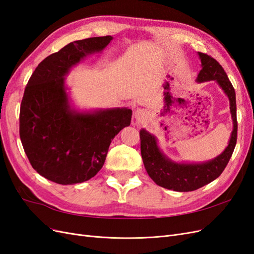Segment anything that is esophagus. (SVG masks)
Wrapping results in <instances>:
<instances>
[{
    "label": "esophagus",
    "instance_id": "1",
    "mask_svg": "<svg viewBox=\"0 0 254 254\" xmlns=\"http://www.w3.org/2000/svg\"><path fill=\"white\" fill-rule=\"evenodd\" d=\"M144 115H145V113H144V111L143 110H136L135 111V113H134V117H135V119L136 120H142L143 118H144Z\"/></svg>",
    "mask_w": 254,
    "mask_h": 254
}]
</instances>
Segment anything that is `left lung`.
<instances>
[{
	"label": "left lung",
	"instance_id": "8db88e82",
	"mask_svg": "<svg viewBox=\"0 0 254 254\" xmlns=\"http://www.w3.org/2000/svg\"><path fill=\"white\" fill-rule=\"evenodd\" d=\"M202 68L197 81L216 80L230 101V111L233 120V131L225 151L210 162L202 164H180L171 162L160 151L155 136L142 129L140 131L141 155L146 172L158 186L176 191H190L202 188L221 175L231 158L237 140V119L235 90L227 73L216 59L198 53Z\"/></svg>",
	"mask_w": 254,
	"mask_h": 254
}]
</instances>
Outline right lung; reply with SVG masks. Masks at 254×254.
I'll return each instance as SVG.
<instances>
[{
	"instance_id": "obj_1",
	"label": "right lung",
	"mask_w": 254,
	"mask_h": 254,
	"mask_svg": "<svg viewBox=\"0 0 254 254\" xmlns=\"http://www.w3.org/2000/svg\"><path fill=\"white\" fill-rule=\"evenodd\" d=\"M111 36L66 44L38 64L20 107V139L34 170L58 184L87 181L103 167L113 137L130 125L131 109L74 113L64 76L86 56L101 52Z\"/></svg>"
}]
</instances>
